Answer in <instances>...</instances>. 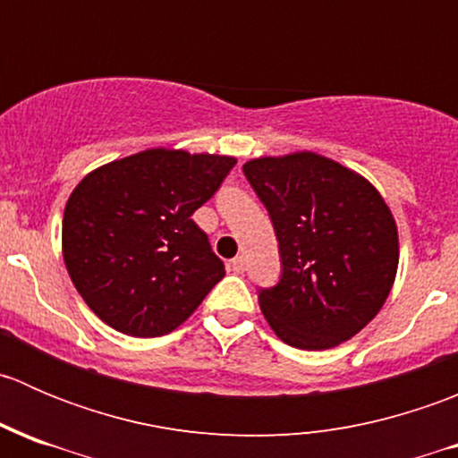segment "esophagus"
Returning a JSON list of instances; mask_svg holds the SVG:
<instances>
[{
	"label": "esophagus",
	"instance_id": "obj_1",
	"mask_svg": "<svg viewBox=\"0 0 458 458\" xmlns=\"http://www.w3.org/2000/svg\"><path fill=\"white\" fill-rule=\"evenodd\" d=\"M230 267H233V272H237L239 275V272H243V267H246V259H243L242 255L234 257L233 261H230Z\"/></svg>",
	"mask_w": 458,
	"mask_h": 458
}]
</instances>
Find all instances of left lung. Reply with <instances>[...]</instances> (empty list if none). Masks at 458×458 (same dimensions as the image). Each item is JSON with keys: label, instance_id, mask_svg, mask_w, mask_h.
Instances as JSON below:
<instances>
[{"label": "left lung", "instance_id": "obj_1", "mask_svg": "<svg viewBox=\"0 0 458 458\" xmlns=\"http://www.w3.org/2000/svg\"><path fill=\"white\" fill-rule=\"evenodd\" d=\"M275 225L281 276L259 303L281 341L335 348L368 326L390 294L399 237L377 191L336 161L294 152L243 165Z\"/></svg>", "mask_w": 458, "mask_h": 458}]
</instances>
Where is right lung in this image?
Masks as SVG:
<instances>
[{"instance_id":"add662e5","label":"right lung","mask_w":458,"mask_h":458,"mask_svg":"<svg viewBox=\"0 0 458 458\" xmlns=\"http://www.w3.org/2000/svg\"><path fill=\"white\" fill-rule=\"evenodd\" d=\"M234 164L155 148L81 179L64 210V261L101 321L141 339L168 335L224 279L192 215Z\"/></svg>"}]
</instances>
